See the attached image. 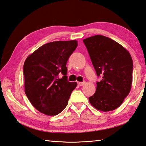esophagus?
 <instances>
[{
  "instance_id": "1",
  "label": "esophagus",
  "mask_w": 146,
  "mask_h": 146,
  "mask_svg": "<svg viewBox=\"0 0 146 146\" xmlns=\"http://www.w3.org/2000/svg\"><path fill=\"white\" fill-rule=\"evenodd\" d=\"M85 84V82H78V85L79 86H83Z\"/></svg>"
}]
</instances>
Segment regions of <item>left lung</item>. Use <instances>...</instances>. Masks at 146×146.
Returning <instances> with one entry per match:
<instances>
[{
	"label": "left lung",
	"instance_id": "1",
	"mask_svg": "<svg viewBox=\"0 0 146 146\" xmlns=\"http://www.w3.org/2000/svg\"><path fill=\"white\" fill-rule=\"evenodd\" d=\"M98 76L97 89L89 102L96 109L108 111L122 104L131 91L133 62L131 54L119 43L96 35L83 39Z\"/></svg>",
	"mask_w": 146,
	"mask_h": 146
}]
</instances>
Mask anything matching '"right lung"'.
Masks as SVG:
<instances>
[{
    "label": "right lung",
    "instance_id": "right-lung-1",
    "mask_svg": "<svg viewBox=\"0 0 146 146\" xmlns=\"http://www.w3.org/2000/svg\"><path fill=\"white\" fill-rule=\"evenodd\" d=\"M77 46L76 40L49 42L29 55L24 62L25 94L41 113L56 115L68 105L77 83L67 80L66 65ZM61 72L64 76L59 79Z\"/></svg>",
    "mask_w": 146,
    "mask_h": 146
}]
</instances>
